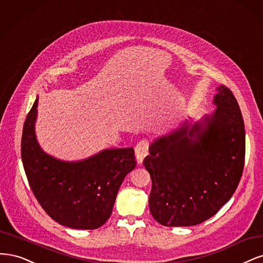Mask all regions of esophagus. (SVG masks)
Masks as SVG:
<instances>
[{
    "instance_id": "esophagus-1",
    "label": "esophagus",
    "mask_w": 263,
    "mask_h": 263,
    "mask_svg": "<svg viewBox=\"0 0 263 263\" xmlns=\"http://www.w3.org/2000/svg\"><path fill=\"white\" fill-rule=\"evenodd\" d=\"M148 147L149 142L147 140H142L137 144V146H135V156H137L138 164L143 163V159L148 154Z\"/></svg>"
}]
</instances>
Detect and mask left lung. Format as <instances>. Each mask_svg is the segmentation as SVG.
Instances as JSON below:
<instances>
[{"label":"left lung","mask_w":263,"mask_h":263,"mask_svg":"<svg viewBox=\"0 0 263 263\" xmlns=\"http://www.w3.org/2000/svg\"><path fill=\"white\" fill-rule=\"evenodd\" d=\"M215 111L189 128L184 123L149 145V212L164 226L206 221L232 198L245 165V125L238 103L221 85Z\"/></svg>","instance_id":"left-lung-1"}]
</instances>
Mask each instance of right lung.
Here are the masks:
<instances>
[{"label":"right lung","instance_id":"obj_1","mask_svg":"<svg viewBox=\"0 0 263 263\" xmlns=\"http://www.w3.org/2000/svg\"><path fill=\"white\" fill-rule=\"evenodd\" d=\"M38 98L24 123L22 160L41 208L55 222L75 230H96L112 213L118 190L135 162L133 147L112 148L80 162L46 154L36 139Z\"/></svg>","mask_w":263,"mask_h":263}]
</instances>
